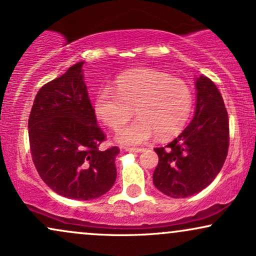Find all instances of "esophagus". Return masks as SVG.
Returning <instances> with one entry per match:
<instances>
[{"instance_id": "1", "label": "esophagus", "mask_w": 256, "mask_h": 256, "mask_svg": "<svg viewBox=\"0 0 256 256\" xmlns=\"http://www.w3.org/2000/svg\"><path fill=\"white\" fill-rule=\"evenodd\" d=\"M125 150L128 152H142L143 150H144V149H142V148H125Z\"/></svg>"}]
</instances>
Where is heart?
Masks as SVG:
<instances>
[{
  "mask_svg": "<svg viewBox=\"0 0 256 256\" xmlns=\"http://www.w3.org/2000/svg\"><path fill=\"white\" fill-rule=\"evenodd\" d=\"M192 107L189 85L154 68L125 73L116 80V91L101 89L94 100L98 118L113 130L125 125L136 110V122L116 132V140L122 146L144 144L155 134L158 140L177 136Z\"/></svg>",
  "mask_w": 256,
  "mask_h": 256,
  "instance_id": "heart-1",
  "label": "heart"
}]
</instances>
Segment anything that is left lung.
Wrapping results in <instances>:
<instances>
[{"mask_svg":"<svg viewBox=\"0 0 256 256\" xmlns=\"http://www.w3.org/2000/svg\"><path fill=\"white\" fill-rule=\"evenodd\" d=\"M196 108L183 132L164 148H155L156 189L183 198L207 188L218 176L228 150V116L218 88L204 76L195 79Z\"/></svg>","mask_w":256,"mask_h":256,"instance_id":"1","label":"left lung"}]
</instances>
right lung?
<instances>
[{
    "label": "right lung",
    "instance_id": "add662e5",
    "mask_svg": "<svg viewBox=\"0 0 256 256\" xmlns=\"http://www.w3.org/2000/svg\"><path fill=\"white\" fill-rule=\"evenodd\" d=\"M84 61L40 88L28 116L34 166L58 195L94 200L116 183L118 146L100 150L104 140L88 95Z\"/></svg>",
    "mask_w": 256,
    "mask_h": 256
}]
</instances>
